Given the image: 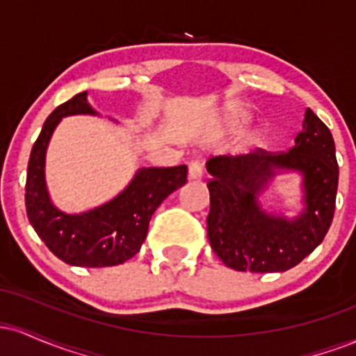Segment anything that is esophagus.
<instances>
[{
    "mask_svg": "<svg viewBox=\"0 0 356 356\" xmlns=\"http://www.w3.org/2000/svg\"><path fill=\"white\" fill-rule=\"evenodd\" d=\"M187 175H189L191 181H199V179L202 177V164L199 161H192L189 164V172H187Z\"/></svg>",
    "mask_w": 356,
    "mask_h": 356,
    "instance_id": "34e87169",
    "label": "esophagus"
}]
</instances>
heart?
I'll return each instance as SVG.
<instances>
[{
    "label": "heart",
    "mask_w": 356,
    "mask_h": 356,
    "mask_svg": "<svg viewBox=\"0 0 356 356\" xmlns=\"http://www.w3.org/2000/svg\"><path fill=\"white\" fill-rule=\"evenodd\" d=\"M244 117V113L241 112V110H234V112H232V118H234V120H239V118H243Z\"/></svg>",
    "instance_id": "heart-1"
}]
</instances>
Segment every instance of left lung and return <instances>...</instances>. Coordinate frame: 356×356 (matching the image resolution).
Returning a JSON list of instances; mask_svg holds the SVG:
<instances>
[{
	"label": "left lung",
	"mask_w": 356,
	"mask_h": 356,
	"mask_svg": "<svg viewBox=\"0 0 356 356\" xmlns=\"http://www.w3.org/2000/svg\"><path fill=\"white\" fill-rule=\"evenodd\" d=\"M211 209L207 238L227 268L281 273L296 266L325 239L332 226L338 189V162L330 129L306 110L303 130L286 152L256 149L252 154L219 155L207 161ZM275 168L305 175L307 209L295 221L268 215L257 195Z\"/></svg>",
	"instance_id": "left-lung-1"
}]
</instances>
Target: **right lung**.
I'll list each match as a JSON object with an SVG mask.
<instances>
[{"label":"right lung","instance_id":"obj_1","mask_svg":"<svg viewBox=\"0 0 356 356\" xmlns=\"http://www.w3.org/2000/svg\"><path fill=\"white\" fill-rule=\"evenodd\" d=\"M75 113H95L87 104V92L53 110L33 144L24 186L28 220L47 248L67 264L117 266L140 251L155 209L187 182V165L144 167L110 202L83 214H65L48 197L44 152L60 118Z\"/></svg>","mask_w":356,"mask_h":356}]
</instances>
